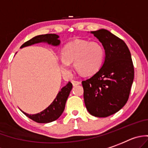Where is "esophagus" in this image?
Returning <instances> with one entry per match:
<instances>
[{
	"label": "esophagus",
	"mask_w": 148,
	"mask_h": 148,
	"mask_svg": "<svg viewBox=\"0 0 148 148\" xmlns=\"http://www.w3.org/2000/svg\"><path fill=\"white\" fill-rule=\"evenodd\" d=\"M71 82H72L73 86H77V85H79V84H80V81L74 80V79H73V80H71Z\"/></svg>",
	"instance_id": "34e87169"
}]
</instances>
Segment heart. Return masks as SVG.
Listing matches in <instances>:
<instances>
[{
	"label": "heart",
	"mask_w": 148,
	"mask_h": 148,
	"mask_svg": "<svg viewBox=\"0 0 148 148\" xmlns=\"http://www.w3.org/2000/svg\"><path fill=\"white\" fill-rule=\"evenodd\" d=\"M104 57L105 49L100 42L76 40L67 43L62 49L60 66L65 75L71 74V62L81 74L91 75L100 69Z\"/></svg>",
	"instance_id": "1"
}]
</instances>
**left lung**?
Segmentation results:
<instances>
[{"instance_id":"obj_1","label":"left lung","mask_w":148,"mask_h":148,"mask_svg":"<svg viewBox=\"0 0 148 148\" xmlns=\"http://www.w3.org/2000/svg\"><path fill=\"white\" fill-rule=\"evenodd\" d=\"M103 46L106 58L102 68L82 82L85 105L89 114L107 117L126 104L134 78V68L128 47L106 29L90 32Z\"/></svg>"}]
</instances>
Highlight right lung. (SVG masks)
I'll use <instances>...</instances> for the list:
<instances>
[{
  "mask_svg": "<svg viewBox=\"0 0 148 148\" xmlns=\"http://www.w3.org/2000/svg\"><path fill=\"white\" fill-rule=\"evenodd\" d=\"M58 38H59V36L55 34L38 35L24 42L21 46V48L31 46V45L39 43V42H47L48 44H51L54 46H59L60 40ZM71 89H72V84L71 82H69V83L66 86H64L60 90L51 105L40 113L36 114H28L23 111V113L26 116L29 117V119H32L33 121L38 123H49V122L55 121L60 116L61 114L63 112L66 100L71 92Z\"/></svg>",
  "mask_w": 148,
  "mask_h": 148,
  "instance_id": "add662e5",
  "label": "right lung"
}]
</instances>
